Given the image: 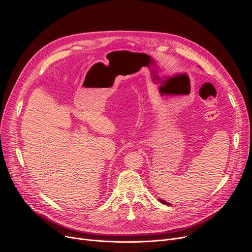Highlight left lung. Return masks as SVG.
<instances>
[{"label": "left lung", "mask_w": 252, "mask_h": 252, "mask_svg": "<svg viewBox=\"0 0 252 252\" xmlns=\"http://www.w3.org/2000/svg\"><path fill=\"white\" fill-rule=\"evenodd\" d=\"M158 201H159V202H161L162 204H165V205H168V206H170V205H171L170 203H167L166 201H164V200H161V199H158Z\"/></svg>", "instance_id": "obj_1"}]
</instances>
